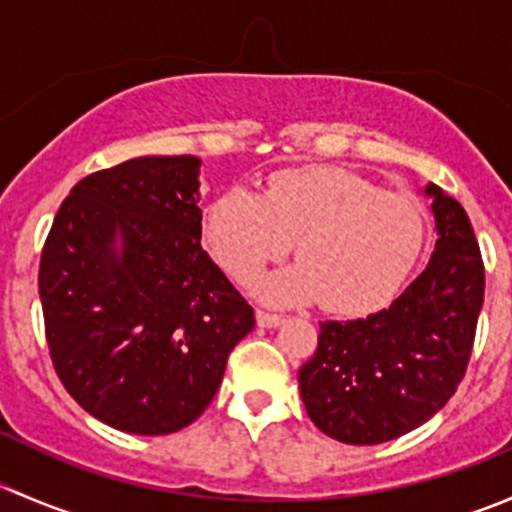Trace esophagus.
<instances>
[{
	"label": "esophagus",
	"instance_id": "34e87169",
	"mask_svg": "<svg viewBox=\"0 0 512 512\" xmlns=\"http://www.w3.org/2000/svg\"><path fill=\"white\" fill-rule=\"evenodd\" d=\"M282 322V317L280 314H272V312H257V324H260L262 329H272V327H277V324Z\"/></svg>",
	"mask_w": 512,
	"mask_h": 512
}]
</instances>
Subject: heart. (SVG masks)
<instances>
[{
    "instance_id": "b5f03b06",
    "label": "heart",
    "mask_w": 512,
    "mask_h": 512,
    "mask_svg": "<svg viewBox=\"0 0 512 512\" xmlns=\"http://www.w3.org/2000/svg\"><path fill=\"white\" fill-rule=\"evenodd\" d=\"M203 237L242 282L297 240L302 262L260 277L252 292L272 304L322 299L334 314H366L414 270L426 215L414 198L379 190L352 170L309 165L275 173L262 195L227 190L205 210Z\"/></svg>"
}]
</instances>
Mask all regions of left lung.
<instances>
[{"label": "left lung", "instance_id": "8db88e82", "mask_svg": "<svg viewBox=\"0 0 512 512\" xmlns=\"http://www.w3.org/2000/svg\"><path fill=\"white\" fill-rule=\"evenodd\" d=\"M438 240L426 270L381 312L319 324V344L299 369L314 426L352 446L391 441L426 423L456 394L468 359L485 272L458 200L428 183Z\"/></svg>", "mask_w": 512, "mask_h": 512}]
</instances>
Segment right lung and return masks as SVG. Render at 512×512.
<instances>
[{
    "instance_id": "add662e5",
    "label": "right lung",
    "mask_w": 512,
    "mask_h": 512,
    "mask_svg": "<svg viewBox=\"0 0 512 512\" xmlns=\"http://www.w3.org/2000/svg\"><path fill=\"white\" fill-rule=\"evenodd\" d=\"M200 158L86 175L44 242L39 297L61 384L106 426L163 436L223 384L255 312L200 245Z\"/></svg>"
}]
</instances>
